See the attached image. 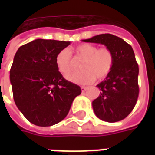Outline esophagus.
<instances>
[{
    "label": "esophagus",
    "mask_w": 155,
    "mask_h": 155,
    "mask_svg": "<svg viewBox=\"0 0 155 155\" xmlns=\"http://www.w3.org/2000/svg\"><path fill=\"white\" fill-rule=\"evenodd\" d=\"M87 90H88V87H84V86H82V87H81V91H82V93L85 92Z\"/></svg>",
    "instance_id": "obj_1"
}]
</instances>
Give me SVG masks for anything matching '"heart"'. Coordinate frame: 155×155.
Returning a JSON list of instances; mask_svg holds the SVG:
<instances>
[{"mask_svg":"<svg viewBox=\"0 0 155 155\" xmlns=\"http://www.w3.org/2000/svg\"><path fill=\"white\" fill-rule=\"evenodd\" d=\"M71 53L83 61L80 65L81 71L67 76V80L74 84H87L94 79L102 80L110 73L114 64L113 52L108 48L98 49L91 44H82L73 50H62L55 56L54 63L58 71L66 76L72 70Z\"/></svg>","mask_w":155,"mask_h":155,"instance_id":"obj_1","label":"heart"}]
</instances>
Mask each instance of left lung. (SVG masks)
Instances as JSON below:
<instances>
[{
  "label": "left lung",
  "instance_id": "left-lung-1",
  "mask_svg": "<svg viewBox=\"0 0 155 155\" xmlns=\"http://www.w3.org/2000/svg\"><path fill=\"white\" fill-rule=\"evenodd\" d=\"M84 42L104 45L114 57L110 73L97 86L101 94L92 102L95 115L114 123L126 118L133 110L139 96V65L133 48L123 39L111 34H101Z\"/></svg>",
  "mask_w": 155,
  "mask_h": 155
}]
</instances>
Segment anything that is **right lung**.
<instances>
[{
    "instance_id": "1",
    "label": "right lung",
    "mask_w": 155,
    "mask_h": 155,
    "mask_svg": "<svg viewBox=\"0 0 155 155\" xmlns=\"http://www.w3.org/2000/svg\"><path fill=\"white\" fill-rule=\"evenodd\" d=\"M70 44L36 39L21 46L14 56L10 71L13 98L19 110L35 125L61 122L81 94L80 86L64 79L54 63L56 54Z\"/></svg>"
}]
</instances>
